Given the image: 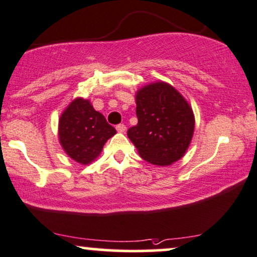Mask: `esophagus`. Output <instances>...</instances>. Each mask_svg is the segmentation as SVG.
<instances>
[{
  "instance_id": "1",
  "label": "esophagus",
  "mask_w": 257,
  "mask_h": 257,
  "mask_svg": "<svg viewBox=\"0 0 257 257\" xmlns=\"http://www.w3.org/2000/svg\"><path fill=\"white\" fill-rule=\"evenodd\" d=\"M116 131L120 132V134H123V132L126 131V126L123 125V123H119V125H116Z\"/></svg>"
}]
</instances>
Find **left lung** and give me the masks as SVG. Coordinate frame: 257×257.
<instances>
[{
	"label": "left lung",
	"mask_w": 257,
	"mask_h": 257,
	"mask_svg": "<svg viewBox=\"0 0 257 257\" xmlns=\"http://www.w3.org/2000/svg\"><path fill=\"white\" fill-rule=\"evenodd\" d=\"M138 123L127 136L143 160L156 166H170L191 144L194 114L185 97L166 82L145 85L137 91Z\"/></svg>",
	"instance_id": "1"
}]
</instances>
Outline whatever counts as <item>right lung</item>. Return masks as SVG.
I'll list each match as a JSON object with an SVG mask.
<instances>
[{"mask_svg": "<svg viewBox=\"0 0 257 257\" xmlns=\"http://www.w3.org/2000/svg\"><path fill=\"white\" fill-rule=\"evenodd\" d=\"M116 134L89 100L77 97L66 107L59 119L58 136L69 157L81 164H89L102 151L104 143Z\"/></svg>", "mask_w": 257, "mask_h": 257, "instance_id": "obj_1", "label": "right lung"}]
</instances>
